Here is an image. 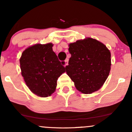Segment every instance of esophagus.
Instances as JSON below:
<instances>
[{"instance_id":"34e87169","label":"esophagus","mask_w":132,"mask_h":132,"mask_svg":"<svg viewBox=\"0 0 132 132\" xmlns=\"http://www.w3.org/2000/svg\"><path fill=\"white\" fill-rule=\"evenodd\" d=\"M68 61H69V60H68V58L66 59V60L64 61V66H68Z\"/></svg>"}]
</instances>
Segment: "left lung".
<instances>
[{"label":"left lung","instance_id":"left-lung-1","mask_svg":"<svg viewBox=\"0 0 132 132\" xmlns=\"http://www.w3.org/2000/svg\"><path fill=\"white\" fill-rule=\"evenodd\" d=\"M69 46L71 56L66 71L76 88L86 94L101 89L109 75L110 51L105 45L91 38L78 40Z\"/></svg>","mask_w":132,"mask_h":132}]
</instances>
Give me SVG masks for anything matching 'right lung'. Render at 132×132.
<instances>
[{"mask_svg":"<svg viewBox=\"0 0 132 132\" xmlns=\"http://www.w3.org/2000/svg\"><path fill=\"white\" fill-rule=\"evenodd\" d=\"M52 43L36 44L22 53L20 64L24 81L33 94L42 97L55 91L57 80L66 71L53 51Z\"/></svg>","mask_w":132,"mask_h":132,"instance_id":"add662e5","label":"right lung"}]
</instances>
